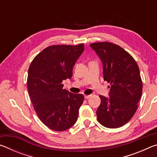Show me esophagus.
<instances>
[{
    "label": "esophagus",
    "mask_w": 157,
    "mask_h": 157,
    "mask_svg": "<svg viewBox=\"0 0 157 157\" xmlns=\"http://www.w3.org/2000/svg\"><path fill=\"white\" fill-rule=\"evenodd\" d=\"M91 97V95H84V98H86V99H89Z\"/></svg>",
    "instance_id": "1"
}]
</instances>
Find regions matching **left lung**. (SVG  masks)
<instances>
[{"mask_svg": "<svg viewBox=\"0 0 157 157\" xmlns=\"http://www.w3.org/2000/svg\"><path fill=\"white\" fill-rule=\"evenodd\" d=\"M102 63L104 80L110 83L109 97L100 95L98 121L105 127L118 128L131 120L141 98L139 66L123 48L109 42L89 45Z\"/></svg>", "mask_w": 157, "mask_h": 157, "instance_id": "obj_1", "label": "left lung"}]
</instances>
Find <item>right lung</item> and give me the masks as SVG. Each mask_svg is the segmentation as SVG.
<instances>
[{
	"instance_id": "right-lung-1",
	"label": "right lung",
	"mask_w": 157,
	"mask_h": 157,
	"mask_svg": "<svg viewBox=\"0 0 157 157\" xmlns=\"http://www.w3.org/2000/svg\"><path fill=\"white\" fill-rule=\"evenodd\" d=\"M84 50V44L49 46L29 67L28 90L34 110L42 123L55 131H65L78 120L84 96L63 89L62 81L72 78L73 66Z\"/></svg>"
}]
</instances>
